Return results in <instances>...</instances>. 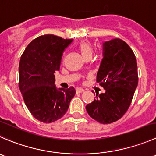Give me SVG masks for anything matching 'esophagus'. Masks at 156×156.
<instances>
[{"instance_id": "esophagus-1", "label": "esophagus", "mask_w": 156, "mask_h": 156, "mask_svg": "<svg viewBox=\"0 0 156 156\" xmlns=\"http://www.w3.org/2000/svg\"><path fill=\"white\" fill-rule=\"evenodd\" d=\"M76 91L77 93H81V92H84L85 90H84V89H83V88H81V87H76Z\"/></svg>"}]
</instances>
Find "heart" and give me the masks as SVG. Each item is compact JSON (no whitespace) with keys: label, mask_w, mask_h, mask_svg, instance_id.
<instances>
[{"label":"heart","mask_w":156,"mask_h":156,"mask_svg":"<svg viewBox=\"0 0 156 156\" xmlns=\"http://www.w3.org/2000/svg\"><path fill=\"white\" fill-rule=\"evenodd\" d=\"M78 49L85 58L88 57H91L92 54V44L88 41H83L80 43L78 45Z\"/></svg>","instance_id":"heart-1"}]
</instances>
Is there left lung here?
Listing matches in <instances>:
<instances>
[{
  "mask_svg": "<svg viewBox=\"0 0 156 156\" xmlns=\"http://www.w3.org/2000/svg\"><path fill=\"white\" fill-rule=\"evenodd\" d=\"M105 92L96 94L86 105L89 116L101 124L117 121L124 116L138 85L137 63L130 46L120 38L103 43V58L96 77Z\"/></svg>",
  "mask_w": 156,
  "mask_h": 156,
  "instance_id": "8db88e82",
  "label": "left lung"
}]
</instances>
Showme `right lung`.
I'll list each match as a JSON object with an SVG mask.
<instances>
[{
  "mask_svg": "<svg viewBox=\"0 0 156 156\" xmlns=\"http://www.w3.org/2000/svg\"><path fill=\"white\" fill-rule=\"evenodd\" d=\"M73 39L44 35L32 40L19 65V88L32 116L43 123L62 118L76 94L74 87L57 89L55 73L60 70L63 52Z\"/></svg>",
  "mask_w": 156,
  "mask_h": 156,
  "instance_id": "obj_1",
  "label": "right lung"
}]
</instances>
